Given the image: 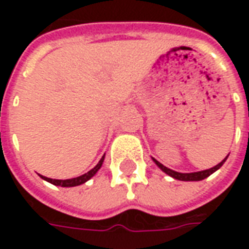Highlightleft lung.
Segmentation results:
<instances>
[{
	"label": "left lung",
	"instance_id": "obj_1",
	"mask_svg": "<svg viewBox=\"0 0 249 249\" xmlns=\"http://www.w3.org/2000/svg\"><path fill=\"white\" fill-rule=\"evenodd\" d=\"M227 157H225L223 161H220L217 165H214L213 168H209V169H205V171H200V172H191V173L176 172V171H172V169H169V168H167L165 165H162L161 162L157 161L156 159H153V157H152V160L155 161V164L161 169L162 172H165L168 176L176 178V180H180V181H200V180H204V178H207L208 176H211V175H212L213 172H216L217 169H220L221 165L225 162V160H227Z\"/></svg>",
	"mask_w": 249,
	"mask_h": 249
}]
</instances>
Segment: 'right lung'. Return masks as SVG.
Segmentation results:
<instances>
[{"mask_svg": "<svg viewBox=\"0 0 249 249\" xmlns=\"http://www.w3.org/2000/svg\"><path fill=\"white\" fill-rule=\"evenodd\" d=\"M104 159H105V155L101 157V160L98 161V164L96 165L94 168H92L89 172L84 173L81 176H78V178H68V180H56V178H45V176H41V178H44L45 181L48 183L53 184V185H57V187H65V188H69V187H77V185H81V184L87 183L88 180H90V178L98 172V169L101 168L104 162Z\"/></svg>", "mask_w": 249, "mask_h": 249, "instance_id": "1", "label": "right lung"}]
</instances>
